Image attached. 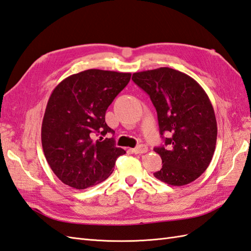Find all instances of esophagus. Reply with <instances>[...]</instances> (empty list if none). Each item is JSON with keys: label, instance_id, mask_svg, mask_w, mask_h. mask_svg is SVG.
I'll list each match as a JSON object with an SVG mask.
<instances>
[{"label": "esophagus", "instance_id": "1", "mask_svg": "<svg viewBox=\"0 0 251 251\" xmlns=\"http://www.w3.org/2000/svg\"><path fill=\"white\" fill-rule=\"evenodd\" d=\"M147 151H149V147L144 144H141V145L137 146L136 149L132 150V151L134 153H145V152H147Z\"/></svg>", "mask_w": 251, "mask_h": 251}]
</instances>
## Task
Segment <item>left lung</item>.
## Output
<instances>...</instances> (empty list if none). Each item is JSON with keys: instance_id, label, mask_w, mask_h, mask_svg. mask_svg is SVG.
Returning <instances> with one entry per match:
<instances>
[{"instance_id": "1", "label": "left lung", "mask_w": 251, "mask_h": 251, "mask_svg": "<svg viewBox=\"0 0 251 251\" xmlns=\"http://www.w3.org/2000/svg\"><path fill=\"white\" fill-rule=\"evenodd\" d=\"M132 80L150 95L164 140L153 149L163 163L153 176L175 187L194 181L208 169L216 145L217 124L207 93L191 76L171 68L133 73Z\"/></svg>"}]
</instances>
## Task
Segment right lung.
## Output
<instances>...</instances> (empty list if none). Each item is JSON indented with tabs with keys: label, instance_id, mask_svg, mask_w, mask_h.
Here are the masks:
<instances>
[{
	"label": "right lung",
	"instance_id": "right-lung-1",
	"mask_svg": "<svg viewBox=\"0 0 251 251\" xmlns=\"http://www.w3.org/2000/svg\"><path fill=\"white\" fill-rule=\"evenodd\" d=\"M130 73L90 69L73 74L50 94L41 127L44 156L54 174L71 188L83 190L111 175L126 152L115 146L105 114L130 80ZM100 139L96 140V137Z\"/></svg>",
	"mask_w": 251,
	"mask_h": 251
}]
</instances>
